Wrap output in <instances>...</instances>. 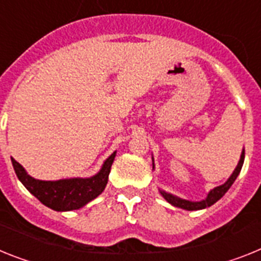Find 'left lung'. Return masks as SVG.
<instances>
[{
  "label": "left lung",
  "instance_id": "8db88e82",
  "mask_svg": "<svg viewBox=\"0 0 261 261\" xmlns=\"http://www.w3.org/2000/svg\"><path fill=\"white\" fill-rule=\"evenodd\" d=\"M243 162H244V149H243L242 155H240V160H239V164L238 166L235 168L233 173L231 174V177L224 182L223 185H220L218 188L213 189V190L207 194V198L203 200H200V202H191V200H186V199H182V198H178L173 194H169V193H165V191H161L162 197L165 199L168 200L169 203L173 204L175 207H179V208H184V210H189V211H193V210H202V208H206V207H210L211 204H214L215 202L220 199V198L223 197L224 194L227 193V190L231 188V185L235 182L237 177L239 175L240 170H242V166H243ZM153 168H154V165H153Z\"/></svg>",
  "mask_w": 261,
  "mask_h": 261
}]
</instances>
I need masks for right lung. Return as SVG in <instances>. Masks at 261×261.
<instances>
[{"label":"right lung","mask_w":261,"mask_h":261,"mask_svg":"<svg viewBox=\"0 0 261 261\" xmlns=\"http://www.w3.org/2000/svg\"><path fill=\"white\" fill-rule=\"evenodd\" d=\"M116 152L109 155L100 171L91 178H70L59 181H41L30 177L21 164L12 158L13 168L19 181L44 206L55 211L77 210L100 195L106 189Z\"/></svg>","instance_id":"obj_1"}]
</instances>
